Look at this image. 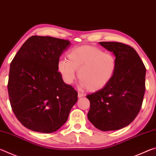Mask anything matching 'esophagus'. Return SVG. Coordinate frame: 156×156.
Returning <instances> with one entry per match:
<instances>
[{"mask_svg":"<svg viewBox=\"0 0 156 156\" xmlns=\"http://www.w3.org/2000/svg\"><path fill=\"white\" fill-rule=\"evenodd\" d=\"M83 96H84V95L83 94L80 93V92H78V98H82V97H83Z\"/></svg>","mask_w":156,"mask_h":156,"instance_id":"esophagus-1","label":"esophagus"}]
</instances>
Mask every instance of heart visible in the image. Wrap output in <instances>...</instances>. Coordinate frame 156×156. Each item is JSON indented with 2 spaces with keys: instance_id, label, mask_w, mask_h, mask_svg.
I'll use <instances>...</instances> for the list:
<instances>
[{
  "instance_id": "b5f03b06",
  "label": "heart",
  "mask_w": 156,
  "mask_h": 156,
  "mask_svg": "<svg viewBox=\"0 0 156 156\" xmlns=\"http://www.w3.org/2000/svg\"><path fill=\"white\" fill-rule=\"evenodd\" d=\"M68 60L63 58L58 62V71L65 83L71 84L76 77L81 80L83 88L92 92L105 88L114 76L117 61L114 55L104 52L98 47L82 45L74 47L67 54Z\"/></svg>"
}]
</instances>
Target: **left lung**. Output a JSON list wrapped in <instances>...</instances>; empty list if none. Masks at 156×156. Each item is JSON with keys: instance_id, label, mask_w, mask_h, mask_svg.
<instances>
[{"instance_id": "left-lung-1", "label": "left lung", "mask_w": 156, "mask_h": 156, "mask_svg": "<svg viewBox=\"0 0 156 156\" xmlns=\"http://www.w3.org/2000/svg\"><path fill=\"white\" fill-rule=\"evenodd\" d=\"M98 43L113 52L117 67L105 88L87 96L90 101L87 117L99 130H118L129 125L140 110L146 68L133 47L118 42Z\"/></svg>"}]
</instances>
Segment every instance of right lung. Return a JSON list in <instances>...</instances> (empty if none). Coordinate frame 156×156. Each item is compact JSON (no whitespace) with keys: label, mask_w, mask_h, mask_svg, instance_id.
I'll use <instances>...</instances> for the list:
<instances>
[{"label":"right lung","mask_w":156,"mask_h":156,"mask_svg":"<svg viewBox=\"0 0 156 156\" xmlns=\"http://www.w3.org/2000/svg\"><path fill=\"white\" fill-rule=\"evenodd\" d=\"M69 41L33 36L23 44L9 68L7 89L16 117L31 131L49 133L67 120L78 93L58 72Z\"/></svg>","instance_id":"1"}]
</instances>
